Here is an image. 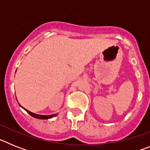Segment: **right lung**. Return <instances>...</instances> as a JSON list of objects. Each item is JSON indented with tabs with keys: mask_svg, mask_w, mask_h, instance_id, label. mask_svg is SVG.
Instances as JSON below:
<instances>
[{
	"mask_svg": "<svg viewBox=\"0 0 150 150\" xmlns=\"http://www.w3.org/2000/svg\"><path fill=\"white\" fill-rule=\"evenodd\" d=\"M19 105H20V104H19ZM20 107H22V106L20 105ZM22 108H23V109L25 110L29 115H30V116H32V117L36 118V119H39V120H48V119H51V118H52V117H55V116H56L57 115H58V113H56V114H52V115L36 114V113H34V112H30V111L28 110L25 109L24 107H22Z\"/></svg>",
	"mask_w": 150,
	"mask_h": 150,
	"instance_id": "obj_1",
	"label": "right lung"
}]
</instances>
